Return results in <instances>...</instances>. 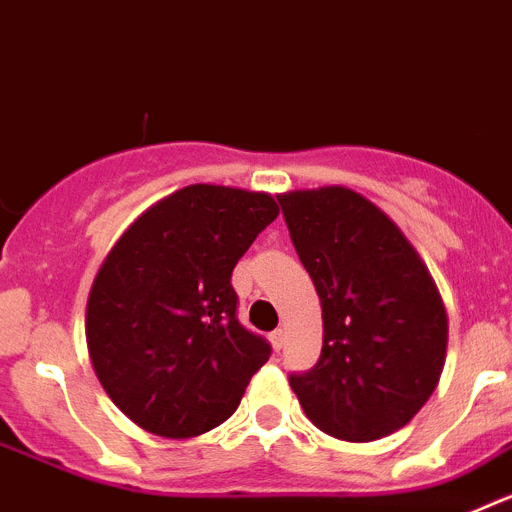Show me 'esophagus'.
<instances>
[{"label": "esophagus", "mask_w": 512, "mask_h": 512, "mask_svg": "<svg viewBox=\"0 0 512 512\" xmlns=\"http://www.w3.org/2000/svg\"><path fill=\"white\" fill-rule=\"evenodd\" d=\"M284 336H287V333H284V328H277L274 333H271V343H274V348H277V351L284 346Z\"/></svg>", "instance_id": "34e87169"}]
</instances>
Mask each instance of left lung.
<instances>
[{
	"label": "left lung",
	"mask_w": 512,
	"mask_h": 512,
	"mask_svg": "<svg viewBox=\"0 0 512 512\" xmlns=\"http://www.w3.org/2000/svg\"><path fill=\"white\" fill-rule=\"evenodd\" d=\"M323 307V351L289 384L312 425L369 443L418 415L446 361L449 315L408 235L354 189L279 194Z\"/></svg>",
	"instance_id": "1"
}]
</instances>
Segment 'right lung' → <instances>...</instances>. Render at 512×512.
<instances>
[{"label":"right lung","instance_id":"add662e5","mask_svg":"<svg viewBox=\"0 0 512 512\" xmlns=\"http://www.w3.org/2000/svg\"><path fill=\"white\" fill-rule=\"evenodd\" d=\"M279 215L269 192L189 184L138 215L89 289V361L143 431L194 438L235 413L271 348L235 320L230 274Z\"/></svg>","mask_w":512,"mask_h":512}]
</instances>
